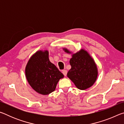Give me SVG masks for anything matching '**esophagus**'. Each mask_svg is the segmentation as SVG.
I'll list each match as a JSON object with an SVG mask.
<instances>
[{
    "label": "esophagus",
    "instance_id": "obj_1",
    "mask_svg": "<svg viewBox=\"0 0 124 124\" xmlns=\"http://www.w3.org/2000/svg\"><path fill=\"white\" fill-rule=\"evenodd\" d=\"M62 73L63 74V75L64 76H66L67 75V71L66 70H62Z\"/></svg>",
    "mask_w": 124,
    "mask_h": 124
}]
</instances>
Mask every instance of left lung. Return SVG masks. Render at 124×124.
<instances>
[{
    "label": "left lung",
    "instance_id": "8db88e82",
    "mask_svg": "<svg viewBox=\"0 0 124 124\" xmlns=\"http://www.w3.org/2000/svg\"><path fill=\"white\" fill-rule=\"evenodd\" d=\"M64 51L70 54L67 49ZM71 69L67 73V77L80 90H86L92 86L97 79L98 72L97 66L89 53L81 49L72 54L70 60Z\"/></svg>",
    "mask_w": 124,
    "mask_h": 124
}]
</instances>
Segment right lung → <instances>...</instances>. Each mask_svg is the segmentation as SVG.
<instances>
[{
	"mask_svg": "<svg viewBox=\"0 0 124 124\" xmlns=\"http://www.w3.org/2000/svg\"><path fill=\"white\" fill-rule=\"evenodd\" d=\"M26 78L35 91L41 95H49L54 91L63 74L50 61L49 52L38 51L29 60L25 70Z\"/></svg>",
	"mask_w": 124,
	"mask_h": 124,
	"instance_id": "1",
	"label": "right lung"
}]
</instances>
